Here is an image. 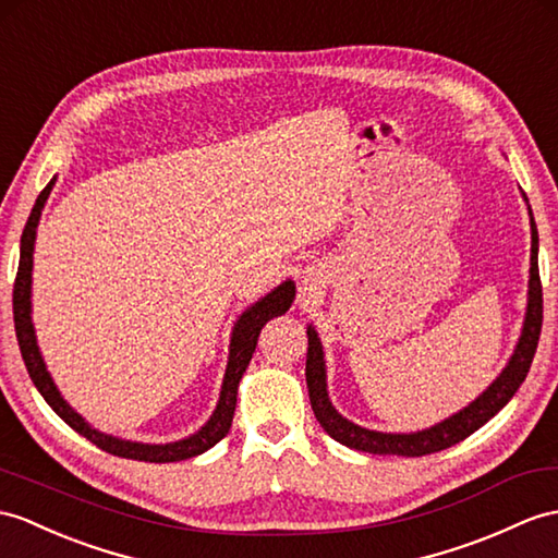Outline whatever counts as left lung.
<instances>
[{"label":"left lung","mask_w":558,"mask_h":558,"mask_svg":"<svg viewBox=\"0 0 558 558\" xmlns=\"http://www.w3.org/2000/svg\"><path fill=\"white\" fill-rule=\"evenodd\" d=\"M530 229H533V248H530V291H527V312L523 333L519 338L513 355L507 364V369L499 374L497 381L487 388L483 396L464 407L459 414L445 418L442 424L410 433V436H400V433H378L366 430L362 426L350 424L348 418L338 414L329 396H326V374H324V352L315 329H307V362H305V378H307V392L310 404L315 412L319 426L329 433L333 440L341 445L352 447V450L372 452V454H390V457H426L433 452L447 450L471 433L478 430L487 424L501 407H505L513 392L525 381L530 364H533L539 331H542V281L537 269V227L530 213Z\"/></svg>","instance_id":"obj_1"}]
</instances>
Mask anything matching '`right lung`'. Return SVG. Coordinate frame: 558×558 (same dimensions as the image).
Here are the masks:
<instances>
[{
  "label": "right lung",
  "instance_id": "obj_1",
  "mask_svg": "<svg viewBox=\"0 0 558 558\" xmlns=\"http://www.w3.org/2000/svg\"><path fill=\"white\" fill-rule=\"evenodd\" d=\"M51 186H53V180L43 189V194L37 196L28 222H25L23 236H21L19 271H16V281H13V324H16V338H19V348H21V355L25 362V369H28L35 388L43 392V398L49 402L51 410L57 412L68 426L77 430L80 436H85L89 442L101 447L104 452H111L116 457L137 459V461H156V464H162V461H182V459L196 457L201 452L210 450L213 445H217L227 436L229 426H232L234 407H236V388H239L243 372H246V366L253 357L255 345H257V336H260L263 326L271 317L283 315V312H287L293 303V295H295L293 281H283L279 289L267 293L263 301H257L253 307H248L239 317V322L234 326V333H232V348H229V364H227L225 384H222V392H220V402H217V410L213 412L208 424L203 426L198 433L189 436L186 440H177L170 445H142V442L118 440L113 436H104V433L94 430L77 412H73L71 407L65 404V400L59 396V390H57V386H53L47 366L43 362V355H39V348L35 341V329L31 322V271H33L35 229L39 222V215H43L45 203L49 198Z\"/></svg>",
  "mask_w": 558,
  "mask_h": 558
}]
</instances>
